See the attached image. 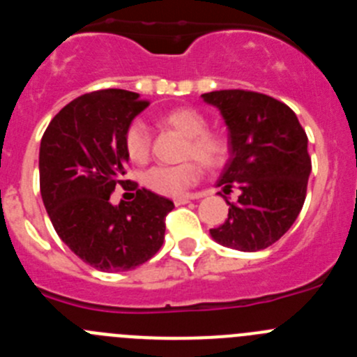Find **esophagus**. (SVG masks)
Returning a JSON list of instances; mask_svg holds the SVG:
<instances>
[{"mask_svg":"<svg viewBox=\"0 0 357 357\" xmlns=\"http://www.w3.org/2000/svg\"><path fill=\"white\" fill-rule=\"evenodd\" d=\"M189 200H193V197H181V198H175V206L178 207V206H184V204H188Z\"/></svg>","mask_w":357,"mask_h":357,"instance_id":"1","label":"esophagus"}]
</instances>
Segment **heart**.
I'll return each instance as SVG.
<instances>
[{
	"label": "heart",
	"instance_id": "heart-1",
	"mask_svg": "<svg viewBox=\"0 0 357 357\" xmlns=\"http://www.w3.org/2000/svg\"><path fill=\"white\" fill-rule=\"evenodd\" d=\"M160 127L172 128L185 137L182 159H195L204 168H220L229 157L225 135L207 128V118L193 107H178L159 119ZM125 151L134 162H144L150 157V134L144 123L134 121L125 132ZM200 176L198 164L184 160L175 166H153L143 175V182L153 193L162 197H181Z\"/></svg>",
	"mask_w": 357,
	"mask_h": 357
}]
</instances>
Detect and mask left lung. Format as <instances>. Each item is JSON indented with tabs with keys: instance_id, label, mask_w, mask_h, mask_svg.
Here are the masks:
<instances>
[{
	"instance_id": "left-lung-1",
	"label": "left lung",
	"mask_w": 357,
	"mask_h": 357,
	"mask_svg": "<svg viewBox=\"0 0 357 357\" xmlns=\"http://www.w3.org/2000/svg\"><path fill=\"white\" fill-rule=\"evenodd\" d=\"M218 107L229 128V160L218 185L229 195V216L211 236L241 252L268 248L301 214L311 173L307 135L286 103L254 91L227 89L202 94Z\"/></svg>"
}]
</instances>
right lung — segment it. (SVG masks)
I'll return each instance as SVG.
<instances>
[{"instance_id":"1","label":"right lung","mask_w":357,"mask_h":357,"mask_svg":"<svg viewBox=\"0 0 357 357\" xmlns=\"http://www.w3.org/2000/svg\"><path fill=\"white\" fill-rule=\"evenodd\" d=\"M148 107L137 93L102 89L78 96L50 121L40 139V197L53 229L71 252L100 272H127L159 252L173 202L137 189L110 204L128 155L125 132Z\"/></svg>"}]
</instances>
